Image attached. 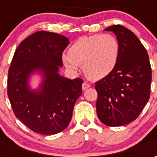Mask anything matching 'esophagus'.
<instances>
[{"mask_svg": "<svg viewBox=\"0 0 157 157\" xmlns=\"http://www.w3.org/2000/svg\"><path fill=\"white\" fill-rule=\"evenodd\" d=\"M90 86H91L90 84L86 83V82H84V83L82 84V90H83V91H85V90H86V89H88Z\"/></svg>", "mask_w": 157, "mask_h": 157, "instance_id": "obj_1", "label": "esophagus"}]
</instances>
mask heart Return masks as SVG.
I'll return each mask as SVG.
<instances>
[{
  "mask_svg": "<svg viewBox=\"0 0 157 157\" xmlns=\"http://www.w3.org/2000/svg\"><path fill=\"white\" fill-rule=\"evenodd\" d=\"M119 53V43L114 36H83L72 44L69 53L62 55V62L72 71H76L80 65H83L84 72L89 78L100 80L113 71Z\"/></svg>",
  "mask_w": 157,
  "mask_h": 157,
  "instance_id": "heart-1",
  "label": "heart"
}]
</instances>
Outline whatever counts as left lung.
Segmentation results:
<instances>
[{"mask_svg": "<svg viewBox=\"0 0 157 157\" xmlns=\"http://www.w3.org/2000/svg\"><path fill=\"white\" fill-rule=\"evenodd\" d=\"M105 30L116 35L120 53L113 71L95 83L97 114L102 124L116 127L136 119L147 103L151 68L146 49L132 31L121 25Z\"/></svg>", "mask_w": 157, "mask_h": 157, "instance_id": "1", "label": "left lung"}]
</instances>
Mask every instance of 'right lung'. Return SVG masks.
<instances>
[{
  "instance_id": "1",
  "label": "right lung",
  "mask_w": 157,
  "mask_h": 157,
  "mask_svg": "<svg viewBox=\"0 0 157 157\" xmlns=\"http://www.w3.org/2000/svg\"><path fill=\"white\" fill-rule=\"evenodd\" d=\"M68 44L65 36L39 31L24 39L13 55L7 95L16 117L37 134L55 135L67 128L82 95V78L71 80L59 74L62 53ZM36 71L44 79L40 88L33 91L28 78Z\"/></svg>"
}]
</instances>
